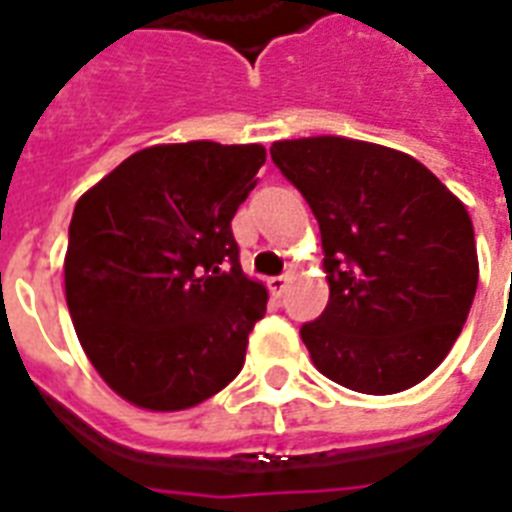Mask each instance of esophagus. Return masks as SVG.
<instances>
[{
	"label": "esophagus",
	"instance_id": "1",
	"mask_svg": "<svg viewBox=\"0 0 512 512\" xmlns=\"http://www.w3.org/2000/svg\"><path fill=\"white\" fill-rule=\"evenodd\" d=\"M287 284H289V276H271V279H268V289H271L276 297L287 289Z\"/></svg>",
	"mask_w": 512,
	"mask_h": 512
}]
</instances>
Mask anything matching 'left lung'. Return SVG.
<instances>
[{
  "instance_id": "left-lung-1",
  "label": "left lung",
  "mask_w": 512,
  "mask_h": 512,
  "mask_svg": "<svg viewBox=\"0 0 512 512\" xmlns=\"http://www.w3.org/2000/svg\"><path fill=\"white\" fill-rule=\"evenodd\" d=\"M271 159L319 220L329 303L300 327L316 369L369 396L425 380L476 297L465 204L417 159L364 140H279Z\"/></svg>"
}]
</instances>
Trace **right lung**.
I'll return each mask as SVG.
<instances>
[{
	"label": "right lung",
	"instance_id": "1",
	"mask_svg": "<svg viewBox=\"0 0 512 512\" xmlns=\"http://www.w3.org/2000/svg\"><path fill=\"white\" fill-rule=\"evenodd\" d=\"M265 148H143L76 201L66 303L98 374L130 404L177 412L241 372L268 292L247 279L231 220Z\"/></svg>",
	"mask_w": 512,
	"mask_h": 512
}]
</instances>
